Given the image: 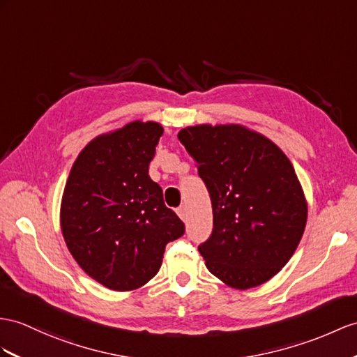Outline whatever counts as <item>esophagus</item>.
<instances>
[{"mask_svg": "<svg viewBox=\"0 0 357 357\" xmlns=\"http://www.w3.org/2000/svg\"><path fill=\"white\" fill-rule=\"evenodd\" d=\"M177 215L180 216V220H183V221H186V220H188V208H186L185 206H181V207H178V208H177Z\"/></svg>", "mask_w": 357, "mask_h": 357, "instance_id": "1", "label": "esophagus"}]
</instances>
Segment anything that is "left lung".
<instances>
[{"label": "left lung", "mask_w": 357, "mask_h": 357, "mask_svg": "<svg viewBox=\"0 0 357 357\" xmlns=\"http://www.w3.org/2000/svg\"><path fill=\"white\" fill-rule=\"evenodd\" d=\"M178 139L212 199V236L198 247L208 271L242 291L273 279L295 253L307 221L288 155L241 124L189 126Z\"/></svg>", "instance_id": "left-lung-1"}]
</instances>
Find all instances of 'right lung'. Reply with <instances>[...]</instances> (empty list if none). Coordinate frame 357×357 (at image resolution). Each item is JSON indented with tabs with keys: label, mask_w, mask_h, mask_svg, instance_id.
<instances>
[{
	"label": "right lung",
	"mask_w": 357,
	"mask_h": 357,
	"mask_svg": "<svg viewBox=\"0 0 357 357\" xmlns=\"http://www.w3.org/2000/svg\"><path fill=\"white\" fill-rule=\"evenodd\" d=\"M163 128L136 119L98 135L77 155L60 203L69 253L91 279L127 292L159 273L165 247L185 224L149 176Z\"/></svg>",
	"instance_id": "add662e5"
}]
</instances>
